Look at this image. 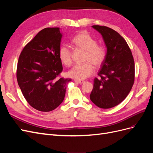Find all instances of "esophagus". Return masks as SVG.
Masks as SVG:
<instances>
[{"label": "esophagus", "mask_w": 153, "mask_h": 153, "mask_svg": "<svg viewBox=\"0 0 153 153\" xmlns=\"http://www.w3.org/2000/svg\"><path fill=\"white\" fill-rule=\"evenodd\" d=\"M75 82H76V83H78V84H84L85 81H84V80H75Z\"/></svg>", "instance_id": "obj_1"}]
</instances>
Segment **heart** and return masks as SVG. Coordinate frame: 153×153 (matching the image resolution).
<instances>
[{
  "label": "heart",
  "instance_id": "obj_1",
  "mask_svg": "<svg viewBox=\"0 0 153 153\" xmlns=\"http://www.w3.org/2000/svg\"><path fill=\"white\" fill-rule=\"evenodd\" d=\"M71 43L75 47L85 50L83 64H75L68 73V75L76 80H84L90 76L94 71V67L100 66L106 58L107 51L103 45H98L97 40L87 32L82 31L73 37ZM59 57L66 66L72 63L71 50L66 45H62L59 50Z\"/></svg>",
  "mask_w": 153,
  "mask_h": 153
}]
</instances>
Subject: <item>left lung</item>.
Here are the masks:
<instances>
[{
	"instance_id": "8db88e82",
	"label": "left lung",
	"mask_w": 153,
	"mask_h": 153,
	"mask_svg": "<svg viewBox=\"0 0 153 153\" xmlns=\"http://www.w3.org/2000/svg\"><path fill=\"white\" fill-rule=\"evenodd\" d=\"M102 35L107 55L94 80L90 99L97 106L110 108L121 103L135 80V62L126 41L117 32L106 26L92 25Z\"/></svg>"
}]
</instances>
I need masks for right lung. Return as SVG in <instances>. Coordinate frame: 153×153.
Listing matches in <instances>:
<instances>
[{
	"instance_id": "obj_1",
	"label": "right lung",
	"mask_w": 153,
	"mask_h": 153,
	"mask_svg": "<svg viewBox=\"0 0 153 153\" xmlns=\"http://www.w3.org/2000/svg\"><path fill=\"white\" fill-rule=\"evenodd\" d=\"M62 34L59 27L39 31L22 51L16 78L24 98L41 112L53 110L62 102L69 78H59L62 71L59 57Z\"/></svg>"
}]
</instances>
